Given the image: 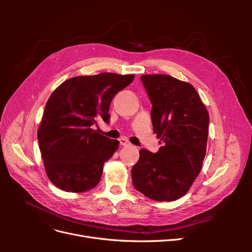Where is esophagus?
Here are the masks:
<instances>
[{"instance_id": "1", "label": "esophagus", "mask_w": 252, "mask_h": 252, "mask_svg": "<svg viewBox=\"0 0 252 252\" xmlns=\"http://www.w3.org/2000/svg\"><path fill=\"white\" fill-rule=\"evenodd\" d=\"M120 144H121V146H124V147L130 146V143H129V141L126 138H121L120 139Z\"/></svg>"}]
</instances>
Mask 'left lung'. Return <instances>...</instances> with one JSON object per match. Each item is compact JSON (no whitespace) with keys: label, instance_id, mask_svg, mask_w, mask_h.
I'll list each match as a JSON object with an SVG mask.
<instances>
[{"label":"left lung","instance_id":"left-lung-1","mask_svg":"<svg viewBox=\"0 0 252 252\" xmlns=\"http://www.w3.org/2000/svg\"><path fill=\"white\" fill-rule=\"evenodd\" d=\"M152 104L154 132L163 146L157 154L141 149L131 178L134 188L158 202L188 192L206 155L209 114L195 88L168 74L141 77Z\"/></svg>","mask_w":252,"mask_h":252}]
</instances>
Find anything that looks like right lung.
Returning a JSON list of instances; mask_svg holds the SVG:
<instances>
[{"label":"right lung","instance_id":"obj_1","mask_svg":"<svg viewBox=\"0 0 252 252\" xmlns=\"http://www.w3.org/2000/svg\"><path fill=\"white\" fill-rule=\"evenodd\" d=\"M134 74L102 72L66 80L53 91L37 129L45 171L52 184L67 192H85L101 180L104 163L120 142L93 129L98 119L109 122L113 96Z\"/></svg>","mask_w":252,"mask_h":252}]
</instances>
